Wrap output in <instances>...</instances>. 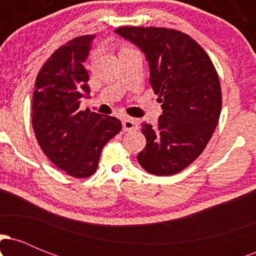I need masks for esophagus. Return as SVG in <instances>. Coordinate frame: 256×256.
I'll return each mask as SVG.
<instances>
[{
	"label": "esophagus",
	"mask_w": 256,
	"mask_h": 256,
	"mask_svg": "<svg viewBox=\"0 0 256 256\" xmlns=\"http://www.w3.org/2000/svg\"><path fill=\"white\" fill-rule=\"evenodd\" d=\"M122 128H124V131L137 130L138 128L137 120L132 118H124L122 119Z\"/></svg>",
	"instance_id": "esophagus-1"
}]
</instances>
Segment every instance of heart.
Returning a JSON list of instances; mask_svg holds the SVG:
<instances>
[{
    "label": "heart",
    "mask_w": 256,
    "mask_h": 256,
    "mask_svg": "<svg viewBox=\"0 0 256 256\" xmlns=\"http://www.w3.org/2000/svg\"><path fill=\"white\" fill-rule=\"evenodd\" d=\"M124 49H128V48H124Z\"/></svg>",
    "instance_id": "b5f03b06"
}]
</instances>
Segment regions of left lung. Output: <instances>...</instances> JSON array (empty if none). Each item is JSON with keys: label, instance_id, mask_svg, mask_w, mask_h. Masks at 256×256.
<instances>
[{"label": "left lung", "instance_id": "8db88e82", "mask_svg": "<svg viewBox=\"0 0 256 256\" xmlns=\"http://www.w3.org/2000/svg\"><path fill=\"white\" fill-rule=\"evenodd\" d=\"M116 32L146 54L162 116L142 124L146 144L137 160L146 172L171 176L195 161L210 142L222 110V88L208 54L184 32L122 26Z\"/></svg>", "mask_w": 256, "mask_h": 256}]
</instances>
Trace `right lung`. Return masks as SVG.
I'll return each instance as SVG.
<instances>
[{
	"mask_svg": "<svg viewBox=\"0 0 256 256\" xmlns=\"http://www.w3.org/2000/svg\"><path fill=\"white\" fill-rule=\"evenodd\" d=\"M95 34L76 37L61 46L38 72L32 96V128L38 144L55 166L74 178L96 172L108 140L122 130L114 116L79 110L90 94L84 61Z\"/></svg>",
	"mask_w": 256,
	"mask_h": 256,
	"instance_id": "1",
	"label": "right lung"
}]
</instances>
